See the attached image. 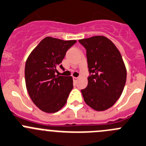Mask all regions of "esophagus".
Masks as SVG:
<instances>
[{
	"instance_id": "esophagus-1",
	"label": "esophagus",
	"mask_w": 146,
	"mask_h": 146,
	"mask_svg": "<svg viewBox=\"0 0 146 146\" xmlns=\"http://www.w3.org/2000/svg\"><path fill=\"white\" fill-rule=\"evenodd\" d=\"M79 79V77H73V80H74V81H77Z\"/></svg>"
}]
</instances>
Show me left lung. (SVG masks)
<instances>
[{
  "label": "left lung",
  "instance_id": "8db88e82",
  "mask_svg": "<svg viewBox=\"0 0 146 146\" xmlns=\"http://www.w3.org/2000/svg\"><path fill=\"white\" fill-rule=\"evenodd\" d=\"M79 42L86 49L90 74L87 87L81 90L84 102L95 110H105L119 99L125 84L123 58L115 45L102 36Z\"/></svg>",
  "mask_w": 146,
  "mask_h": 146
}]
</instances>
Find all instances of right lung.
I'll list each match as a JSON object with an SVG mask.
<instances>
[{
	"mask_svg": "<svg viewBox=\"0 0 146 146\" xmlns=\"http://www.w3.org/2000/svg\"><path fill=\"white\" fill-rule=\"evenodd\" d=\"M77 41L46 37L32 51L25 66L27 91L34 103L42 111L54 113L66 104L73 88L72 77L56 75L66 51Z\"/></svg>",
	"mask_w": 146,
	"mask_h": 146,
	"instance_id": "right-lung-1",
	"label": "right lung"
}]
</instances>
